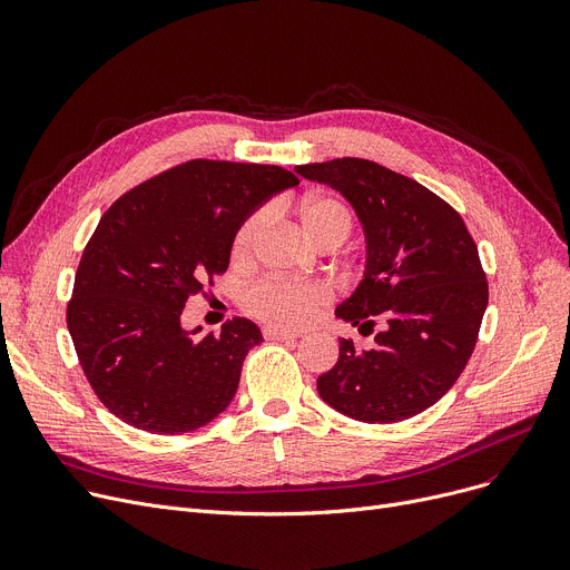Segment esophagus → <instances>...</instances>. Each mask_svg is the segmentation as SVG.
Here are the masks:
<instances>
[{
    "label": "esophagus",
    "instance_id": "1",
    "mask_svg": "<svg viewBox=\"0 0 570 570\" xmlns=\"http://www.w3.org/2000/svg\"><path fill=\"white\" fill-rule=\"evenodd\" d=\"M263 335H265V340H275V342H293V340L301 337V335H297V333L279 331V327H265Z\"/></svg>",
    "mask_w": 570,
    "mask_h": 570
}]
</instances>
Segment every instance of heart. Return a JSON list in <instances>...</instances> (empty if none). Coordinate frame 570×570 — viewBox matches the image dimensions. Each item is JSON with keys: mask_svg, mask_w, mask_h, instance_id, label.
<instances>
[{"mask_svg": "<svg viewBox=\"0 0 570 570\" xmlns=\"http://www.w3.org/2000/svg\"><path fill=\"white\" fill-rule=\"evenodd\" d=\"M305 235L318 249L340 247L353 233L351 209L327 196H312L297 205ZM267 209H254L233 233L230 239V258L235 263H247L254 256L258 237L267 226ZM331 288L323 282H282V279H263L245 291L243 307L254 318L275 325V327H303L307 325L318 309L331 301Z\"/></svg>", "mask_w": 570, "mask_h": 570, "instance_id": "1", "label": "heart"}]
</instances>
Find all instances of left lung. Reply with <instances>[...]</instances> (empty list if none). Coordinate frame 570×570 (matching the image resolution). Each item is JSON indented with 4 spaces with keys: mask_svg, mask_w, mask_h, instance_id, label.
Here are the masks:
<instances>
[{
    "mask_svg": "<svg viewBox=\"0 0 570 570\" xmlns=\"http://www.w3.org/2000/svg\"><path fill=\"white\" fill-rule=\"evenodd\" d=\"M295 170L337 189L365 228V277L335 314L361 335L381 318L372 348L340 340L318 395L355 421H406L451 391L473 353L488 307L478 247L455 207L391 168L344 157Z\"/></svg>",
    "mask_w": 570,
    "mask_h": 570,
    "instance_id": "left-lung-1",
    "label": "left lung"
}]
</instances>
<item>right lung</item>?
I'll use <instances>...</instances> for the list:
<instances>
[{"instance_id": "1", "label": "right lung", "mask_w": 570, "mask_h": 570, "mask_svg": "<svg viewBox=\"0 0 570 570\" xmlns=\"http://www.w3.org/2000/svg\"><path fill=\"white\" fill-rule=\"evenodd\" d=\"M282 166L191 159L119 196L78 263L67 325L101 404L149 434H185L235 397L258 325L230 318L196 337L179 316L215 286L235 228L269 196L295 187Z\"/></svg>"}]
</instances>
